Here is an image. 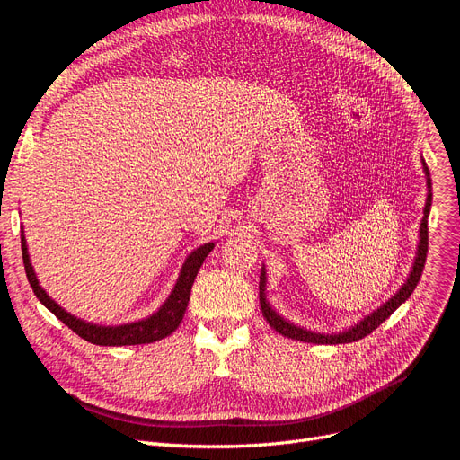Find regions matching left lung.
<instances>
[{
  "label": "left lung",
  "instance_id": "left-lung-1",
  "mask_svg": "<svg viewBox=\"0 0 460 460\" xmlns=\"http://www.w3.org/2000/svg\"><path fill=\"white\" fill-rule=\"evenodd\" d=\"M421 162H423V172H425V177H427L429 193H427V203H425V208H423V220H421V226H420V244H418L414 267H412V272H410L408 279L402 283L399 291L388 302L382 304L378 309H375L371 315H367L366 319H361L358 324L350 326L349 330L340 332V333H317V332H311V330H305V328H300L293 323H288L287 319L278 315V313L272 309V305L267 300V270H264V264H262L261 281H259V302H261V309H262V317L267 319V323L276 332L288 337V340H298V341H304V343H317V345L352 343V341L361 340V337L369 335L373 330H376L401 304H404L410 298V295L414 293V288H416V285L421 278V272H423V267H425V259H427V250H429L427 222H429V212H430V203H432V186H430L429 167H427L425 160H421Z\"/></svg>",
  "mask_w": 460,
  "mask_h": 460
}]
</instances>
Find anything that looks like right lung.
Segmentation results:
<instances>
[{
  "label": "right lung",
  "instance_id": "obj_1",
  "mask_svg": "<svg viewBox=\"0 0 460 460\" xmlns=\"http://www.w3.org/2000/svg\"><path fill=\"white\" fill-rule=\"evenodd\" d=\"M212 248H214V243H207V244L199 246L198 250H193L186 257L172 295L167 296V300L162 304V307L156 313H153L151 317L137 321V323L120 324V326H99V324L85 323L75 315H70V313H66L59 304H56L50 296L46 295L44 288L39 285V279L31 267L26 236H23V231H22L23 269H26V276H28V281L33 288L35 296L40 300V304L44 307L50 309L63 324H66L72 332H76L82 340H85L93 345H101V347L155 343V341L164 340V337H167L169 333H173L184 317L193 279H196L205 257L212 252Z\"/></svg>",
  "mask_w": 460,
  "mask_h": 460
}]
</instances>
